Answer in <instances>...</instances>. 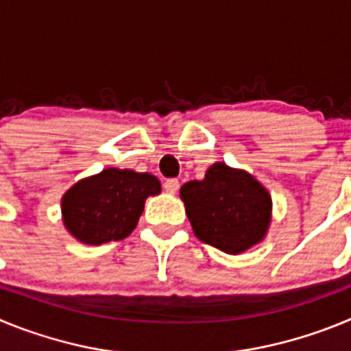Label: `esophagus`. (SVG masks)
Segmentation results:
<instances>
[{
    "instance_id": "34e87169",
    "label": "esophagus",
    "mask_w": 351,
    "mask_h": 351,
    "mask_svg": "<svg viewBox=\"0 0 351 351\" xmlns=\"http://www.w3.org/2000/svg\"><path fill=\"white\" fill-rule=\"evenodd\" d=\"M163 188H165L167 193L173 195L176 191L179 190V181H178V179H167V181L163 182Z\"/></svg>"
}]
</instances>
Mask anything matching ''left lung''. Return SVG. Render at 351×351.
Here are the masks:
<instances>
[{
  "label": "left lung",
  "mask_w": 351,
  "mask_h": 351,
  "mask_svg": "<svg viewBox=\"0 0 351 351\" xmlns=\"http://www.w3.org/2000/svg\"><path fill=\"white\" fill-rule=\"evenodd\" d=\"M179 193L193 234L223 253H244L267 235L271 193L246 170L218 161L202 181L186 182Z\"/></svg>",
  "instance_id": "8db88e82"
}]
</instances>
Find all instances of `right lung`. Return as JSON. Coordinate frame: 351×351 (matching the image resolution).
<instances>
[{
    "label": "right lung",
    "instance_id": "right-lung-1",
    "mask_svg": "<svg viewBox=\"0 0 351 351\" xmlns=\"http://www.w3.org/2000/svg\"><path fill=\"white\" fill-rule=\"evenodd\" d=\"M160 193L153 173L110 167L80 179L63 195V225L71 237L89 246L121 241L135 230L147 197Z\"/></svg>",
    "mask_w": 351,
    "mask_h": 351
}]
</instances>
